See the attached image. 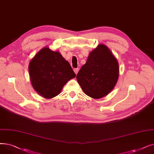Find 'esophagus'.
Masks as SVG:
<instances>
[{"label":"esophagus","instance_id":"obj_1","mask_svg":"<svg viewBox=\"0 0 154 154\" xmlns=\"http://www.w3.org/2000/svg\"><path fill=\"white\" fill-rule=\"evenodd\" d=\"M74 72L75 73V74H77V73H78V72H79V69H74Z\"/></svg>","mask_w":154,"mask_h":154}]
</instances>
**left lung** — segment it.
I'll list each match as a JSON object with an SVG mask.
<instances>
[{"mask_svg": "<svg viewBox=\"0 0 154 154\" xmlns=\"http://www.w3.org/2000/svg\"><path fill=\"white\" fill-rule=\"evenodd\" d=\"M119 64L109 48L100 44L88 55L80 69L77 80L84 93L94 99L107 95L119 77Z\"/></svg>", "mask_w": 154, "mask_h": 154, "instance_id": "left-lung-1", "label": "left lung"}]
</instances>
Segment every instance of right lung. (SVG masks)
I'll list each match as a JSON object with an SVG mask.
<instances>
[{"mask_svg": "<svg viewBox=\"0 0 154 154\" xmlns=\"http://www.w3.org/2000/svg\"><path fill=\"white\" fill-rule=\"evenodd\" d=\"M29 70L32 86L46 99L58 95L64 85L76 76L62 55L48 47L43 48L32 59Z\"/></svg>", "mask_w": 154, "mask_h": 154, "instance_id": "right-lung-1", "label": "right lung"}]
</instances>
